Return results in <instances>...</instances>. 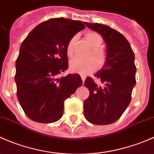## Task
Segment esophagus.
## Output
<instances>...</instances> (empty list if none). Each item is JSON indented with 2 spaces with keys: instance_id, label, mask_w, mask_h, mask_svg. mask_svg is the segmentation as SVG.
Here are the masks:
<instances>
[{
  "instance_id": "1",
  "label": "esophagus",
  "mask_w": 154,
  "mask_h": 154,
  "mask_svg": "<svg viewBox=\"0 0 154 154\" xmlns=\"http://www.w3.org/2000/svg\"><path fill=\"white\" fill-rule=\"evenodd\" d=\"M80 77H81L82 80H83V83H84L85 79H86V76H84V75H81V76H80Z\"/></svg>"
}]
</instances>
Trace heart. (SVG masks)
Returning <instances> with one entry per match:
<instances>
[{
	"mask_svg": "<svg viewBox=\"0 0 154 154\" xmlns=\"http://www.w3.org/2000/svg\"><path fill=\"white\" fill-rule=\"evenodd\" d=\"M86 38L90 45L93 48L91 55L94 58L97 64L100 66L103 64L106 59V53L100 48L103 44V37L96 32H88L86 34ZM75 39V37H72L66 45V54L69 57H71L74 54ZM95 68L96 63L92 58L81 59L75 57L71 60L70 63V68L71 71L81 74H89L94 71Z\"/></svg>",
	"mask_w": 154,
	"mask_h": 154,
	"instance_id": "heart-1",
	"label": "heart"
}]
</instances>
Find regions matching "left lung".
<instances>
[{"label": "left lung", "instance_id": "1", "mask_svg": "<svg viewBox=\"0 0 154 154\" xmlns=\"http://www.w3.org/2000/svg\"><path fill=\"white\" fill-rule=\"evenodd\" d=\"M85 24L103 36L106 44V58L103 67L95 74L103 86H97L91 77L85 80L89 96L83 103V114L93 125H109L120 119L131 100L136 85L134 53L119 31L97 23Z\"/></svg>", "mask_w": 154, "mask_h": 154}]
</instances>
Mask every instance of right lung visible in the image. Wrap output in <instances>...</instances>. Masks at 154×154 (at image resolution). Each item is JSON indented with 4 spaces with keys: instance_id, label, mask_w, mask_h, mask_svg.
<instances>
[{
    "instance_id": "add662e5",
    "label": "right lung",
    "mask_w": 154,
    "mask_h": 154,
    "mask_svg": "<svg viewBox=\"0 0 154 154\" xmlns=\"http://www.w3.org/2000/svg\"><path fill=\"white\" fill-rule=\"evenodd\" d=\"M82 21L51 18L37 25L23 41L15 62L17 97L27 117L39 123L62 118L64 102L83 83L78 74L59 75L68 69L66 45Z\"/></svg>"
}]
</instances>
